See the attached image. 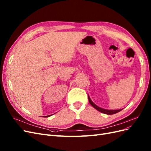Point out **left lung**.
I'll list each match as a JSON object with an SVG mask.
<instances>
[{
  "mask_svg": "<svg viewBox=\"0 0 151 151\" xmlns=\"http://www.w3.org/2000/svg\"><path fill=\"white\" fill-rule=\"evenodd\" d=\"M88 99H89V102H90V103L91 104V105L92 106L95 108L96 110H98V111H99V112H101L102 113H104V114H116L117 113L119 112V111H121L122 109H116V110H109V109H103V108H100L99 106H98L97 105H96L95 104H94L92 101L91 99H90V96H89L88 95Z\"/></svg>",
  "mask_w": 151,
  "mask_h": 151,
  "instance_id": "obj_1",
  "label": "left lung"
}]
</instances>
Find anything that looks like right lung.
I'll use <instances>...</instances> for the list:
<instances>
[{"label":"right lung","mask_w":151,"mask_h":151,"mask_svg":"<svg viewBox=\"0 0 151 151\" xmlns=\"http://www.w3.org/2000/svg\"><path fill=\"white\" fill-rule=\"evenodd\" d=\"M51 115H49V116H44L45 118H47V117H49V116H50Z\"/></svg>","instance_id":"add662e5"}]
</instances>
